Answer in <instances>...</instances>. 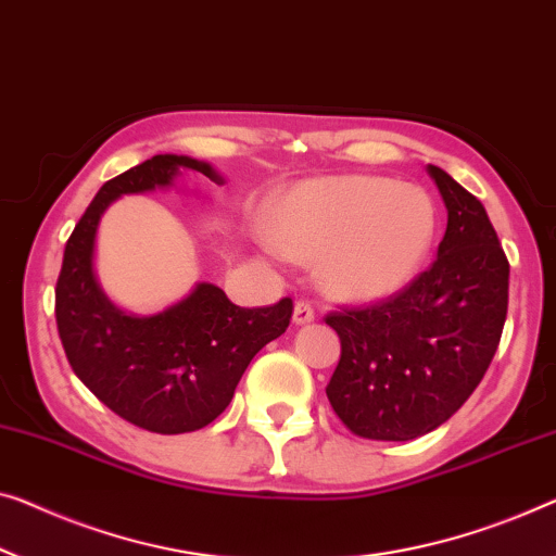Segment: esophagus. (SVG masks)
Returning a JSON list of instances; mask_svg holds the SVG:
<instances>
[{"mask_svg": "<svg viewBox=\"0 0 556 556\" xmlns=\"http://www.w3.org/2000/svg\"><path fill=\"white\" fill-rule=\"evenodd\" d=\"M292 319H294V325H309V321H314V309H312V304L309 302H304V300H300L294 304V314H292Z\"/></svg>", "mask_w": 556, "mask_h": 556, "instance_id": "esophagus-1", "label": "esophagus"}]
</instances>
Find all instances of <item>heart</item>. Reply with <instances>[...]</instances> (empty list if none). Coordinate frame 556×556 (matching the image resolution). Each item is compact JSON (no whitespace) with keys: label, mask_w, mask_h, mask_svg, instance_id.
I'll list each match as a JSON object with an SVG mask.
<instances>
[{"label":"heart","mask_w":556,"mask_h":556,"mask_svg":"<svg viewBox=\"0 0 556 556\" xmlns=\"http://www.w3.org/2000/svg\"><path fill=\"white\" fill-rule=\"evenodd\" d=\"M437 235V206L417 185L342 174L289 189L269 237L294 260H317L319 285L339 300L396 294L419 275Z\"/></svg>","instance_id":"heart-1"}]
</instances>
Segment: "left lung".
Returning <instances> with one entry per match:
<instances>
[{
	"mask_svg": "<svg viewBox=\"0 0 556 556\" xmlns=\"http://www.w3.org/2000/svg\"><path fill=\"white\" fill-rule=\"evenodd\" d=\"M446 206L432 267L392 300L327 314L342 357L327 384L331 409L364 439L409 442L457 412L500 346L509 262L482 202L429 164Z\"/></svg>",
	"mask_w": 556,
	"mask_h": 556,
	"instance_id": "8db88e82",
	"label": "left lung"
}]
</instances>
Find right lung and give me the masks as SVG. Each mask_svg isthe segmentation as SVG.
Here are the masks:
<instances>
[{
  "label": "right lung",
  "instance_id": "obj_1",
  "mask_svg": "<svg viewBox=\"0 0 556 556\" xmlns=\"http://www.w3.org/2000/svg\"><path fill=\"white\" fill-rule=\"evenodd\" d=\"M181 169L222 185L212 164L156 154L99 189L64 250L56 279V329L74 375L99 402L156 434L202 429L229 407L254 354L285 334L292 300L237 306L210 281L164 312L137 317L119 309L94 271L99 219L114 199L172 187Z\"/></svg>",
  "mask_w": 556,
  "mask_h": 556
}]
</instances>
